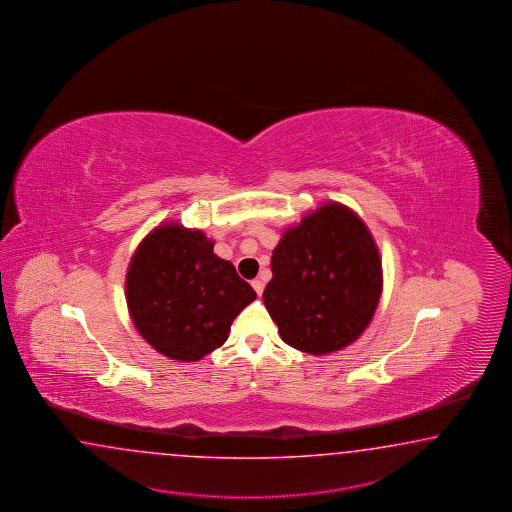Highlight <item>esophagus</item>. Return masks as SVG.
I'll return each mask as SVG.
<instances>
[{"label":"esophagus","mask_w":512,"mask_h":512,"mask_svg":"<svg viewBox=\"0 0 512 512\" xmlns=\"http://www.w3.org/2000/svg\"><path fill=\"white\" fill-rule=\"evenodd\" d=\"M251 286H253V290L257 292V296H262V290H264V283H262L261 279H253V281H251Z\"/></svg>","instance_id":"esophagus-1"}]
</instances>
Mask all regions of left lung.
<instances>
[{
    "label": "left lung",
    "mask_w": 512,
    "mask_h": 512,
    "mask_svg": "<svg viewBox=\"0 0 512 512\" xmlns=\"http://www.w3.org/2000/svg\"><path fill=\"white\" fill-rule=\"evenodd\" d=\"M262 301L284 343L329 354L358 340L382 294L375 239L349 207L329 202L286 229Z\"/></svg>",
    "instance_id": "8db88e82"
}]
</instances>
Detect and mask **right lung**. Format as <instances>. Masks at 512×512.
<instances>
[{"label": "right lung", "mask_w": 512, "mask_h": 512, "mask_svg": "<svg viewBox=\"0 0 512 512\" xmlns=\"http://www.w3.org/2000/svg\"><path fill=\"white\" fill-rule=\"evenodd\" d=\"M200 229L165 222L137 246L126 303L137 332L158 351L196 362L228 340L233 319L257 297Z\"/></svg>", "instance_id": "1"}]
</instances>
